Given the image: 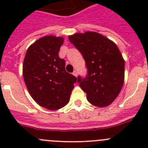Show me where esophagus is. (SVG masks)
I'll return each instance as SVG.
<instances>
[{"mask_svg":"<svg viewBox=\"0 0 148 148\" xmlns=\"http://www.w3.org/2000/svg\"><path fill=\"white\" fill-rule=\"evenodd\" d=\"M73 75H75V76H77V75H78V73H77L76 70H75V71H74L73 73Z\"/></svg>","mask_w":148,"mask_h":148,"instance_id":"1","label":"esophagus"}]
</instances>
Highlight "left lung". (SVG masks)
Returning a JSON list of instances; mask_svg holds the SVG:
<instances>
[{"label":"left lung","instance_id":"8db88e82","mask_svg":"<svg viewBox=\"0 0 148 148\" xmlns=\"http://www.w3.org/2000/svg\"><path fill=\"white\" fill-rule=\"evenodd\" d=\"M69 40L86 62L87 75H79L77 81L88 101L99 108L110 105L119 94L125 79V61L118 47L95 32L75 33Z\"/></svg>","mask_w":148,"mask_h":148}]
</instances>
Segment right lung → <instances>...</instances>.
<instances>
[{"label":"right lung","mask_w":148,"mask_h":148,"mask_svg":"<svg viewBox=\"0 0 148 148\" xmlns=\"http://www.w3.org/2000/svg\"><path fill=\"white\" fill-rule=\"evenodd\" d=\"M63 43L62 37L40 38L28 48L23 60V76L29 92L39 105L51 110L67 104L77 82L58 56Z\"/></svg>","instance_id":"right-lung-1"}]
</instances>
